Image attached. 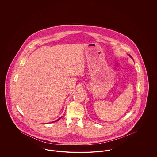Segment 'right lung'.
<instances>
[{
    "label": "right lung",
    "instance_id": "obj_1",
    "mask_svg": "<svg viewBox=\"0 0 157 157\" xmlns=\"http://www.w3.org/2000/svg\"><path fill=\"white\" fill-rule=\"evenodd\" d=\"M60 119V118L59 119H58V120H56V121H58V120H59ZM55 122V121H53V122Z\"/></svg>",
    "mask_w": 157,
    "mask_h": 157
}]
</instances>
